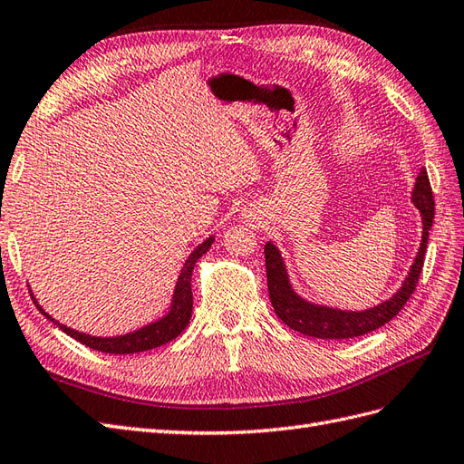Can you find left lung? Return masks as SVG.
<instances>
[{"label":"left lung","instance_id":"obj_1","mask_svg":"<svg viewBox=\"0 0 464 464\" xmlns=\"http://www.w3.org/2000/svg\"><path fill=\"white\" fill-rule=\"evenodd\" d=\"M412 202L421 214L423 231H421L418 256L412 264V268H410L402 287L399 289V294H394L389 301H382L377 307H372L367 311H357V313L314 305V303L301 299L295 291L291 289L280 250H277L272 243H266V246H264V256H266L268 294H270V301L276 314L280 316L291 330H297V333L305 336L323 338V340H343V338L363 336L367 333H373V330L381 328L382 324H387L391 319H394V316L399 314V311L406 305L410 295L414 294L421 268H423V258H426L428 237H430L433 214H435V200H433L431 184L426 170H421L416 179Z\"/></svg>","mask_w":464,"mask_h":464}]
</instances>
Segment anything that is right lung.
<instances>
[{
	"label": "right lung",
	"mask_w": 464,
	"mask_h": 464,
	"mask_svg": "<svg viewBox=\"0 0 464 464\" xmlns=\"http://www.w3.org/2000/svg\"><path fill=\"white\" fill-rule=\"evenodd\" d=\"M214 243V237H209L200 246H198L194 253L188 256L187 264L179 276V282L175 287V295H173V303H170V311L163 319H159L157 323H151L148 326H143L140 330H134V333L124 334V336H112V338H101V336H89L83 333H77V330L60 324L58 321L52 319V316L38 305L34 299L36 309L41 311L46 319H50L54 324H58L65 334L75 338L77 342L85 343V346L97 350V352H104V353H138V352H145V350H153L157 346H163V343L175 340L187 324L190 323L192 316V270L196 266V262L200 260Z\"/></svg>",
	"instance_id": "add662e5"
}]
</instances>
